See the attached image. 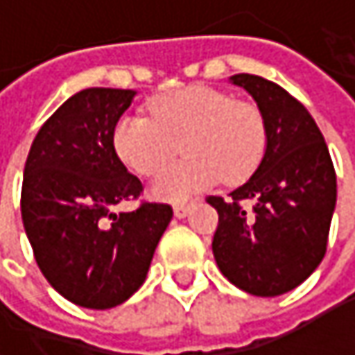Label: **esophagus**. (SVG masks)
<instances>
[{
	"mask_svg": "<svg viewBox=\"0 0 355 355\" xmlns=\"http://www.w3.org/2000/svg\"><path fill=\"white\" fill-rule=\"evenodd\" d=\"M191 207H193V201H182V203H177V205H175V216H177V218H184V216L191 211Z\"/></svg>",
	"mask_w": 355,
	"mask_h": 355,
	"instance_id": "34e87169",
	"label": "esophagus"
}]
</instances>
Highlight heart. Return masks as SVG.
Listing matches in <instances>:
<instances>
[{
  "mask_svg": "<svg viewBox=\"0 0 355 355\" xmlns=\"http://www.w3.org/2000/svg\"><path fill=\"white\" fill-rule=\"evenodd\" d=\"M150 116L123 114L112 129L116 156L139 175H154L182 147L187 156L163 169L152 191L166 201L189 195L224 178L247 180L267 148L261 108L247 98L209 86H187L150 103Z\"/></svg>",
  "mask_w": 355,
  "mask_h": 355,
  "instance_id": "1",
  "label": "heart"
}]
</instances>
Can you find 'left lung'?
Instances as JSON below:
<instances>
[{"mask_svg": "<svg viewBox=\"0 0 355 355\" xmlns=\"http://www.w3.org/2000/svg\"><path fill=\"white\" fill-rule=\"evenodd\" d=\"M257 101L267 125L265 156L218 211L214 257L220 271L252 296H279L300 286L327 252L337 178L311 112L282 86L250 73L230 78Z\"/></svg>", "mask_w": 355, "mask_h": 355, "instance_id": "obj_1", "label": "left lung"}]
</instances>
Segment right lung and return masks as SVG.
Instances as JSON below:
<instances>
[{
  "label": "right lung",
  "mask_w": 355,
  "mask_h": 355,
  "mask_svg": "<svg viewBox=\"0 0 355 355\" xmlns=\"http://www.w3.org/2000/svg\"><path fill=\"white\" fill-rule=\"evenodd\" d=\"M135 92L86 88L38 129L22 178V222L36 265L69 302L105 311L123 304L146 282L168 222V203L141 201V180L127 173L112 129Z\"/></svg>",
  "instance_id": "obj_1"
}]
</instances>
